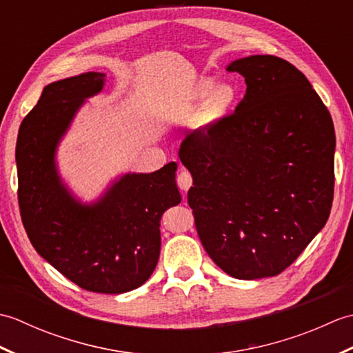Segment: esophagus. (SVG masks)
I'll return each instance as SVG.
<instances>
[{
	"instance_id": "obj_1",
	"label": "esophagus",
	"mask_w": 353,
	"mask_h": 353,
	"mask_svg": "<svg viewBox=\"0 0 353 353\" xmlns=\"http://www.w3.org/2000/svg\"><path fill=\"white\" fill-rule=\"evenodd\" d=\"M177 185H179V188H181L185 192L191 188L192 176L190 174V171H186V170L181 171V174L177 176Z\"/></svg>"
}]
</instances>
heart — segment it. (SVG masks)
Here are the masks:
<instances>
[{
  "mask_svg": "<svg viewBox=\"0 0 353 353\" xmlns=\"http://www.w3.org/2000/svg\"><path fill=\"white\" fill-rule=\"evenodd\" d=\"M194 95L199 100L208 97L191 121L194 129L205 132L212 129L216 123L228 115L232 104L236 100V89L230 83L215 85L214 79L205 77L197 83Z\"/></svg>",
  "mask_w": 353,
  "mask_h": 353,
  "instance_id": "obj_1",
  "label": "heart"
}]
</instances>
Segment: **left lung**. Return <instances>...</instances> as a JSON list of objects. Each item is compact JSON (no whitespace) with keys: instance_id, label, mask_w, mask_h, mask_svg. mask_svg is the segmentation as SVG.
Segmentation results:
<instances>
[{"instance_id":"left-lung-1","label":"left lung","mask_w":353,"mask_h":353,"mask_svg":"<svg viewBox=\"0 0 353 353\" xmlns=\"http://www.w3.org/2000/svg\"><path fill=\"white\" fill-rule=\"evenodd\" d=\"M245 95L212 129L186 134L188 203L200 241L235 279L276 276L325 228L334 199L331 114L294 65L249 56L228 65Z\"/></svg>"}]
</instances>
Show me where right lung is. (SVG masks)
<instances>
[{"label": "right lung", "instance_id": "1", "mask_svg": "<svg viewBox=\"0 0 353 353\" xmlns=\"http://www.w3.org/2000/svg\"><path fill=\"white\" fill-rule=\"evenodd\" d=\"M103 72L52 81L22 119L17 141L18 201L36 252L80 288L121 294L141 287L161 253V219L181 203L177 163L125 172L92 203L62 181L56 152L85 100L104 88Z\"/></svg>", "mask_w": 353, "mask_h": 353}]
</instances>
